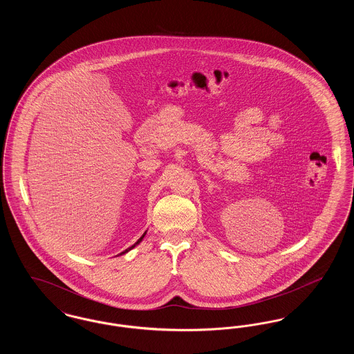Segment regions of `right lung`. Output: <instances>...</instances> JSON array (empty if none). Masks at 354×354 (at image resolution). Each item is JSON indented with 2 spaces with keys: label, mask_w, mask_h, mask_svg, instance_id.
I'll use <instances>...</instances> for the list:
<instances>
[{
  "label": "right lung",
  "mask_w": 354,
  "mask_h": 354,
  "mask_svg": "<svg viewBox=\"0 0 354 354\" xmlns=\"http://www.w3.org/2000/svg\"><path fill=\"white\" fill-rule=\"evenodd\" d=\"M145 235H146V234H143V235L140 236V237H139V239H138V241H136V243H135L134 245H131V247H130V248H127V250H126V251H123V252H122V253L129 252V251H130V250H133V248H134V247H135V245H136V244H139V243H140V241H142V239H143V237H145ZM122 253H119V254H122Z\"/></svg>",
  "instance_id": "right-lung-1"
}]
</instances>
